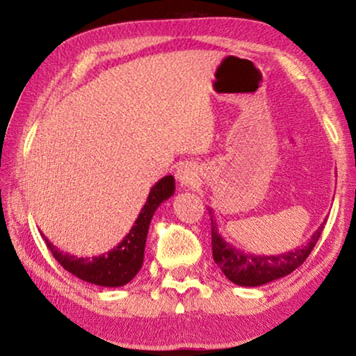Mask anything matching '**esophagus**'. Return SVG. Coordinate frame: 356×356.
<instances>
[{
  "mask_svg": "<svg viewBox=\"0 0 356 356\" xmlns=\"http://www.w3.org/2000/svg\"><path fill=\"white\" fill-rule=\"evenodd\" d=\"M176 179L180 184L182 188H190V186H195L200 180V172H197V168L191 163H185L176 171Z\"/></svg>",
  "mask_w": 356,
  "mask_h": 356,
  "instance_id": "obj_1",
  "label": "esophagus"
}]
</instances>
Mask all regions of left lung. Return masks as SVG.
<instances>
[{
	"instance_id": "obj_1",
	"label": "left lung",
	"mask_w": 356,
	"mask_h": 356,
	"mask_svg": "<svg viewBox=\"0 0 356 356\" xmlns=\"http://www.w3.org/2000/svg\"><path fill=\"white\" fill-rule=\"evenodd\" d=\"M209 213L210 221H212L213 261L229 281L245 287H257L291 275L311 254L312 248L316 246L323 231L325 222H327V220H323L322 225L308 240V243L298 246L293 251H287L276 256H257L240 251L226 242L218 232L212 210H209Z\"/></svg>"
}]
</instances>
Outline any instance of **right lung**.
Here are the masks:
<instances>
[{"label": "right lung", "instance_id": "1", "mask_svg": "<svg viewBox=\"0 0 356 356\" xmlns=\"http://www.w3.org/2000/svg\"><path fill=\"white\" fill-rule=\"evenodd\" d=\"M174 190H176V182H174L172 176H165L163 179H160L150 188L147 201L144 204V207L141 209L140 215H138L127 236L124 237L122 242L118 246H114L113 250L105 252V254L94 257H76L74 254H67V252L59 251L42 234L47 248L51 251L53 257L76 278L104 287L125 286L135 278L143 265L149 225L155 210L159 209L161 202L174 195Z\"/></svg>", "mask_w": 356, "mask_h": 356}]
</instances>
